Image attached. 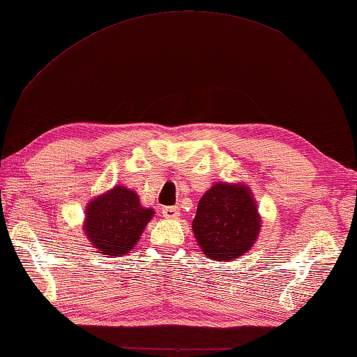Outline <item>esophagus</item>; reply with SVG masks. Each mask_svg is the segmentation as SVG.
Wrapping results in <instances>:
<instances>
[{"label": "esophagus", "mask_w": 357, "mask_h": 357, "mask_svg": "<svg viewBox=\"0 0 357 357\" xmlns=\"http://www.w3.org/2000/svg\"><path fill=\"white\" fill-rule=\"evenodd\" d=\"M162 214L165 219H176L179 216V208L178 206H165V208H162Z\"/></svg>", "instance_id": "esophagus-1"}]
</instances>
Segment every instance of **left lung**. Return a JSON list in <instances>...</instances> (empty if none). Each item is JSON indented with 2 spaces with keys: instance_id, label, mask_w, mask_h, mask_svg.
<instances>
[{
  "instance_id": "obj_1",
  "label": "left lung",
  "mask_w": 357,
  "mask_h": 357,
  "mask_svg": "<svg viewBox=\"0 0 357 357\" xmlns=\"http://www.w3.org/2000/svg\"><path fill=\"white\" fill-rule=\"evenodd\" d=\"M262 229V216L250 185L214 183L202 195L192 220L197 245L205 257L229 262L252 250Z\"/></svg>"
}]
</instances>
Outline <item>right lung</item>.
Wrapping results in <instances>:
<instances>
[{"label":"right lung","instance_id":"right-lung-1","mask_svg":"<svg viewBox=\"0 0 357 357\" xmlns=\"http://www.w3.org/2000/svg\"><path fill=\"white\" fill-rule=\"evenodd\" d=\"M84 218V234L97 252L121 257L133 251L154 209L141 206L137 192L126 185L90 199Z\"/></svg>","mask_w":357,"mask_h":357}]
</instances>
